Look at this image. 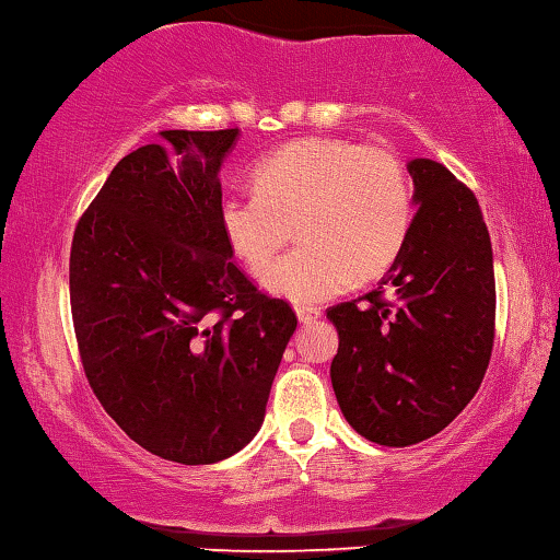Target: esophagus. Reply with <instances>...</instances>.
Wrapping results in <instances>:
<instances>
[{
	"instance_id": "1",
	"label": "esophagus",
	"mask_w": 560,
	"mask_h": 560,
	"mask_svg": "<svg viewBox=\"0 0 560 560\" xmlns=\"http://www.w3.org/2000/svg\"><path fill=\"white\" fill-rule=\"evenodd\" d=\"M296 316H299L301 324H308V322H314V318L322 316V308H318V306H296Z\"/></svg>"
}]
</instances>
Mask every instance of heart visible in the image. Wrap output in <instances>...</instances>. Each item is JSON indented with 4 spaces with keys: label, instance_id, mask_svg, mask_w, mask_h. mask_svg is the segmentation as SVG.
Returning a JSON list of instances; mask_svg holds the SVG:
<instances>
[{
    "label": "heart",
    "instance_id": "obj_1",
    "mask_svg": "<svg viewBox=\"0 0 560 560\" xmlns=\"http://www.w3.org/2000/svg\"><path fill=\"white\" fill-rule=\"evenodd\" d=\"M254 184L256 194L221 199V234L244 269L261 277L296 228L302 244L264 281L291 304H318L343 294L353 277H378L411 234L413 186L388 147L296 139L256 164Z\"/></svg>",
    "mask_w": 560,
    "mask_h": 560
}]
</instances>
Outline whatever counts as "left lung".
I'll return each mask as SVG.
<instances>
[{
  "instance_id": "left-lung-1",
  "label": "left lung",
  "mask_w": 560,
  "mask_h": 560,
  "mask_svg": "<svg viewBox=\"0 0 560 560\" xmlns=\"http://www.w3.org/2000/svg\"><path fill=\"white\" fill-rule=\"evenodd\" d=\"M419 207L404 252L366 296L326 312L339 331L336 401L378 446L436 436L476 396L495 326L493 252L474 191L433 159L408 162Z\"/></svg>"
}]
</instances>
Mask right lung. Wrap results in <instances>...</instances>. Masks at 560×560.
Masks as SVG:
<instances>
[{
	"instance_id": "add662e5",
	"label": "right lung",
	"mask_w": 560,
	"mask_h": 560,
	"mask_svg": "<svg viewBox=\"0 0 560 560\" xmlns=\"http://www.w3.org/2000/svg\"><path fill=\"white\" fill-rule=\"evenodd\" d=\"M112 168L74 229L69 299L89 386L149 454L184 466L242 451L296 314L232 261L221 166L238 129L162 131Z\"/></svg>"
}]
</instances>
